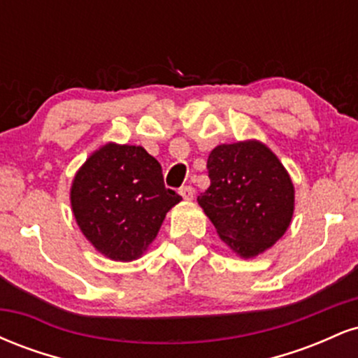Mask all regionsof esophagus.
I'll return each mask as SVG.
<instances>
[{
  "label": "esophagus",
  "mask_w": 358,
  "mask_h": 358,
  "mask_svg": "<svg viewBox=\"0 0 358 358\" xmlns=\"http://www.w3.org/2000/svg\"><path fill=\"white\" fill-rule=\"evenodd\" d=\"M180 195H182L183 200L190 202V200H193V195H195V192H193L192 187H182V188H180Z\"/></svg>",
  "instance_id": "esophagus-1"
}]
</instances>
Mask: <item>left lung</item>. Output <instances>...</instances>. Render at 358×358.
<instances>
[{"mask_svg": "<svg viewBox=\"0 0 358 358\" xmlns=\"http://www.w3.org/2000/svg\"><path fill=\"white\" fill-rule=\"evenodd\" d=\"M207 170L210 187L196 200L220 239L242 259L273 248L294 213V185L278 156L245 139L213 148Z\"/></svg>", "mask_w": 358, "mask_h": 358, "instance_id": "1", "label": "left lung"}]
</instances>
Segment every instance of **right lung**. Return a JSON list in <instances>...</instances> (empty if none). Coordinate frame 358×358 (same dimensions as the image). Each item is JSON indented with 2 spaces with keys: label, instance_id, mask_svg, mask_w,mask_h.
<instances>
[{
  "label": "right lung",
  "instance_id": "obj_1",
  "mask_svg": "<svg viewBox=\"0 0 358 358\" xmlns=\"http://www.w3.org/2000/svg\"><path fill=\"white\" fill-rule=\"evenodd\" d=\"M182 196L143 146L106 143L77 170L71 207L80 232L110 261L141 257Z\"/></svg>",
  "mask_w": 358,
  "mask_h": 358
}]
</instances>
